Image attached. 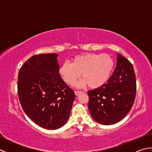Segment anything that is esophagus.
Returning a JSON list of instances; mask_svg holds the SVG:
<instances>
[{"mask_svg":"<svg viewBox=\"0 0 152 152\" xmlns=\"http://www.w3.org/2000/svg\"><path fill=\"white\" fill-rule=\"evenodd\" d=\"M82 93V91H74V93H75V95L76 96H78L79 94H80V93Z\"/></svg>","mask_w":152,"mask_h":152,"instance_id":"esophagus-1","label":"esophagus"}]
</instances>
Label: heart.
<instances>
[{
    "label": "heart",
    "mask_w": 152,
    "mask_h": 152,
    "mask_svg": "<svg viewBox=\"0 0 152 152\" xmlns=\"http://www.w3.org/2000/svg\"><path fill=\"white\" fill-rule=\"evenodd\" d=\"M113 67L114 61L108 54L83 53L72 58L71 64H61L59 74L69 85H74L81 74L83 80L77 83V86L88 84L89 88L95 89L107 82Z\"/></svg>",
    "instance_id": "heart-1"
}]
</instances>
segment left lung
<instances>
[{
  "label": "left lung",
  "mask_w": 152,
  "mask_h": 152,
  "mask_svg": "<svg viewBox=\"0 0 152 152\" xmlns=\"http://www.w3.org/2000/svg\"><path fill=\"white\" fill-rule=\"evenodd\" d=\"M136 90V76L133 64L118 54L116 67L107 83L88 91L90 114L99 124H116L130 111L134 102Z\"/></svg>",
  "instance_id": "8db88e82"
}]
</instances>
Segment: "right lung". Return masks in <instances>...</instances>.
<instances>
[{
  "mask_svg": "<svg viewBox=\"0 0 152 152\" xmlns=\"http://www.w3.org/2000/svg\"><path fill=\"white\" fill-rule=\"evenodd\" d=\"M56 53L30 57L18 74V93L28 117L46 129H57L69 119L75 99L73 90L61 79Z\"/></svg>",
  "mask_w": 152,
  "mask_h": 152,
  "instance_id": "add662e5",
  "label": "right lung"
}]
</instances>
